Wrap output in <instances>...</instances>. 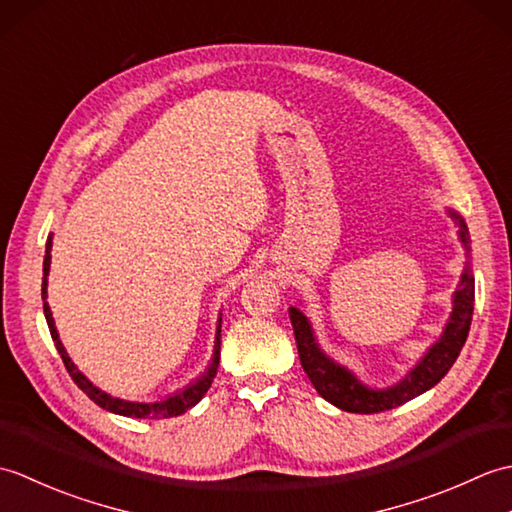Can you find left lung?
Here are the masks:
<instances>
[{
	"label": "left lung",
	"instance_id": "8db88e82",
	"mask_svg": "<svg viewBox=\"0 0 512 512\" xmlns=\"http://www.w3.org/2000/svg\"><path fill=\"white\" fill-rule=\"evenodd\" d=\"M455 222L460 224V239L464 242L466 250H469V237H466V224L458 213L449 211ZM473 301H475V279L471 273V266H464V273L460 279V286L455 290L453 297V312L451 319L444 328L440 341L431 347L427 356L411 369L405 380H400L398 385L389 389H369L363 383L347 372L345 367L336 365L325 356L317 341H314V334L310 330L308 319L303 317V312L297 308H290V321L292 330H295L297 339V350H299V361L303 372L308 374L310 383L319 394L332 402L334 407L352 413H378L405 405L407 400L416 398L424 391L438 385L440 380L447 376L455 358L460 356L462 345L466 343V336L471 330V319H473Z\"/></svg>",
	"mask_w": 512,
	"mask_h": 512
}]
</instances>
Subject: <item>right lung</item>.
<instances>
[{
  "instance_id": "add662e5",
  "label": "right lung",
  "mask_w": 512,
  "mask_h": 512,
  "mask_svg": "<svg viewBox=\"0 0 512 512\" xmlns=\"http://www.w3.org/2000/svg\"><path fill=\"white\" fill-rule=\"evenodd\" d=\"M50 250H52V237H48L46 242V259H43V281H41V299H43V314H46V321H48V328H50V336L54 345H57V350L61 354V361L68 369V374L72 376V380L76 385H79L81 391L90 396V400H94L96 405L118 413V416H132V418H171V416H180V413L187 411L189 407L198 405L202 400V396L209 391L215 372H217V363H220V332H222V319L217 323V334H215V352H213V361L211 367L206 369V374L198 380V383L189 385L187 389H182L180 394L171 396L167 400H160V402H129V400H121V398H112L107 396L105 391H101L99 387H94L88 378H85L79 369L74 367V363L70 361V356L65 354L63 345L59 341V334L57 328H54V319H52V312L48 306V273H50Z\"/></svg>"
}]
</instances>
